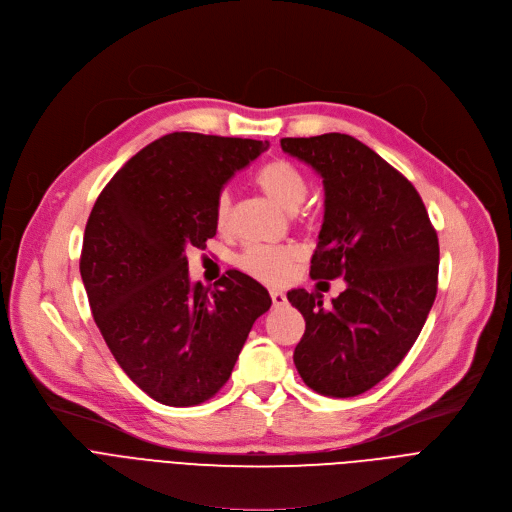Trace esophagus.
I'll return each instance as SVG.
<instances>
[{
    "mask_svg": "<svg viewBox=\"0 0 512 512\" xmlns=\"http://www.w3.org/2000/svg\"><path fill=\"white\" fill-rule=\"evenodd\" d=\"M270 299H272L274 307H281V305H285L287 295L281 289H270Z\"/></svg>",
    "mask_w": 512,
    "mask_h": 512,
    "instance_id": "obj_1",
    "label": "esophagus"
}]
</instances>
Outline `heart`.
<instances>
[{"instance_id":"obj_1","label":"heart","mask_w":512,"mask_h":512,"mask_svg":"<svg viewBox=\"0 0 512 512\" xmlns=\"http://www.w3.org/2000/svg\"><path fill=\"white\" fill-rule=\"evenodd\" d=\"M256 186L285 211H297L307 199L309 182L305 174L287 160H272L258 168L254 174ZM231 201L227 192H219L215 201V223L225 227L229 221ZM297 260L293 248H270V246H252L240 256V266L252 277L264 283H285L291 274V268Z\"/></svg>"}]
</instances>
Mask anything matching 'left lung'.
I'll return each instance as SVG.
<instances>
[{
    "label": "left lung",
    "instance_id": "obj_1",
    "mask_svg": "<svg viewBox=\"0 0 512 512\" xmlns=\"http://www.w3.org/2000/svg\"><path fill=\"white\" fill-rule=\"evenodd\" d=\"M281 147L324 182L309 277L346 283L328 307L320 293H287L305 318L293 361L322 396H359L402 363L428 318L439 279L437 231L412 182L359 139L285 137Z\"/></svg>",
    "mask_w": 512,
    "mask_h": 512
}]
</instances>
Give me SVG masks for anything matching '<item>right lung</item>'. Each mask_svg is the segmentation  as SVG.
<instances>
[{
    "label": "right lung",
    "mask_w": 512,
    "mask_h": 512,
    "mask_svg": "<svg viewBox=\"0 0 512 512\" xmlns=\"http://www.w3.org/2000/svg\"><path fill=\"white\" fill-rule=\"evenodd\" d=\"M268 141L170 133L112 176L90 213L82 281L112 357L149 398L196 406L227 383L268 291L227 270L211 291L190 283L188 248L217 233L223 184Z\"/></svg>",
    "instance_id": "right-lung-1"
}]
</instances>
